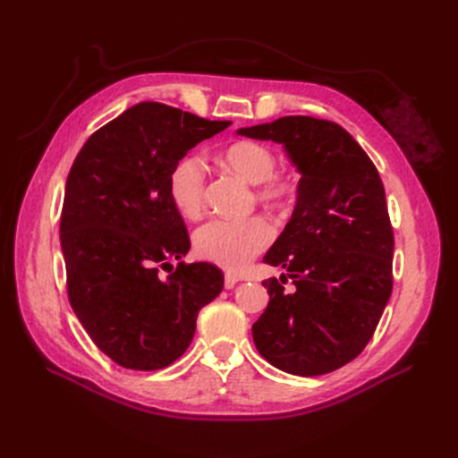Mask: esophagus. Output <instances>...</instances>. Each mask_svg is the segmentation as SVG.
<instances>
[{"instance_id": "obj_1", "label": "esophagus", "mask_w": 458, "mask_h": 458, "mask_svg": "<svg viewBox=\"0 0 458 458\" xmlns=\"http://www.w3.org/2000/svg\"><path fill=\"white\" fill-rule=\"evenodd\" d=\"M238 281H240V277H238V276H234V274H226V277H224V287H226V289L236 287Z\"/></svg>"}]
</instances>
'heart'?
<instances>
[{"instance_id": "b5f03b06", "label": "heart", "mask_w": 458, "mask_h": 458, "mask_svg": "<svg viewBox=\"0 0 458 458\" xmlns=\"http://www.w3.org/2000/svg\"><path fill=\"white\" fill-rule=\"evenodd\" d=\"M224 163L256 187V199L271 208H281L293 199L297 182L287 173L276 171V153L258 141H238L224 151ZM169 194L184 218H197L207 197V167L199 155H187L169 174ZM274 242L269 222L251 216L246 220L214 218L194 232L199 258L224 269L242 271Z\"/></svg>"}]
</instances>
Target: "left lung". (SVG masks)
<instances>
[{"instance_id": "1", "label": "left lung", "mask_w": 458, "mask_h": 458, "mask_svg": "<svg viewBox=\"0 0 458 458\" xmlns=\"http://www.w3.org/2000/svg\"><path fill=\"white\" fill-rule=\"evenodd\" d=\"M284 143L301 173L297 204L266 254L293 279H266L269 303L251 327L258 352L295 376H323L354 360L394 287V230L384 182L366 151L338 123L285 115L240 130Z\"/></svg>"}]
</instances>
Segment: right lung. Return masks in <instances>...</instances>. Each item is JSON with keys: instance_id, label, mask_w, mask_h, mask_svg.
Returning <instances> with one entry per match:
<instances>
[{"instance_id": "add662e5", "label": "right lung", "mask_w": 458, "mask_h": 458, "mask_svg": "<svg viewBox=\"0 0 458 458\" xmlns=\"http://www.w3.org/2000/svg\"><path fill=\"white\" fill-rule=\"evenodd\" d=\"M230 123L140 102L96 130L76 155L61 212L66 293L92 343L115 364L167 368L189 348L199 310L220 295L216 266L181 261L191 240L169 174ZM174 259L175 271L159 278Z\"/></svg>"}]
</instances>
